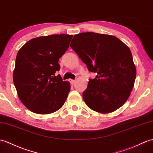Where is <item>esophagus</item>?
I'll use <instances>...</instances> for the list:
<instances>
[{
	"label": "esophagus",
	"instance_id": "1",
	"mask_svg": "<svg viewBox=\"0 0 153 153\" xmlns=\"http://www.w3.org/2000/svg\"><path fill=\"white\" fill-rule=\"evenodd\" d=\"M70 81V83L72 84V85H74V83H76V80H73V79H70L69 80Z\"/></svg>",
	"mask_w": 153,
	"mask_h": 153
}]
</instances>
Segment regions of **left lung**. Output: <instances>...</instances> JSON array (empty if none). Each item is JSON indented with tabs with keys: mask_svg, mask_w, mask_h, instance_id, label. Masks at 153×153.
Returning a JSON list of instances; mask_svg holds the SVG:
<instances>
[{
	"mask_svg": "<svg viewBox=\"0 0 153 153\" xmlns=\"http://www.w3.org/2000/svg\"><path fill=\"white\" fill-rule=\"evenodd\" d=\"M70 47L89 72L97 73L83 93L88 107L102 113L121 107L130 97L136 77L129 48L114 36L92 32L76 34Z\"/></svg>",
	"mask_w": 153,
	"mask_h": 153,
	"instance_id": "obj_1",
	"label": "left lung"
}]
</instances>
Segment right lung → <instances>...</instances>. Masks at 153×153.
Segmentation results:
<instances>
[{"mask_svg": "<svg viewBox=\"0 0 153 153\" xmlns=\"http://www.w3.org/2000/svg\"><path fill=\"white\" fill-rule=\"evenodd\" d=\"M73 36L53 34L35 38L16 56L13 80L21 102L31 111L49 114L62 107L70 84L59 74V59L69 48Z\"/></svg>", "mask_w": 153, "mask_h": 153, "instance_id": "obj_1", "label": "right lung"}]
</instances>
